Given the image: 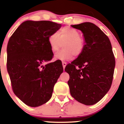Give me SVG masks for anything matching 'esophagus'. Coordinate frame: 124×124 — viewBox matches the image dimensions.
<instances>
[{
  "instance_id": "34e87169",
  "label": "esophagus",
  "mask_w": 124,
  "mask_h": 124,
  "mask_svg": "<svg viewBox=\"0 0 124 124\" xmlns=\"http://www.w3.org/2000/svg\"><path fill=\"white\" fill-rule=\"evenodd\" d=\"M66 65H67V63H66L65 62H62V66H63V69H65V68Z\"/></svg>"
}]
</instances>
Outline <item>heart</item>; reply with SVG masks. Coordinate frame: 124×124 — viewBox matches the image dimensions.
Returning a JSON list of instances; mask_svg holds the SVG:
<instances>
[{
	"instance_id": "obj_1",
	"label": "heart",
	"mask_w": 124,
	"mask_h": 124,
	"mask_svg": "<svg viewBox=\"0 0 124 124\" xmlns=\"http://www.w3.org/2000/svg\"><path fill=\"white\" fill-rule=\"evenodd\" d=\"M48 41L53 52H56L61 47L62 43L64 50L56 53V59L61 61L70 60L73 57L80 56L84 48V40L80 36L78 31L73 28L65 27L62 28L58 34L53 33L49 35Z\"/></svg>"
}]
</instances>
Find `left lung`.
Listing matches in <instances>:
<instances>
[{"mask_svg":"<svg viewBox=\"0 0 124 124\" xmlns=\"http://www.w3.org/2000/svg\"><path fill=\"white\" fill-rule=\"evenodd\" d=\"M83 33V52L67 65L65 71L70 75L68 84L71 96L87 106L100 101L112 85L115 59L107 36L90 22L71 25Z\"/></svg>","mask_w":124,"mask_h":124,"instance_id":"8db88e82","label":"left lung"}]
</instances>
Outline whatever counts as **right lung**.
I'll return each mask as SVG.
<instances>
[{
    "mask_svg": "<svg viewBox=\"0 0 124 124\" xmlns=\"http://www.w3.org/2000/svg\"><path fill=\"white\" fill-rule=\"evenodd\" d=\"M61 26L50 21L27 20L8 41L7 70L12 90L30 107H38L50 100L55 83L63 72L62 65L57 61L42 65L53 56L48 37Z\"/></svg>",
    "mask_w": 124,
    "mask_h": 124,
    "instance_id": "add662e5",
    "label": "right lung"
}]
</instances>
